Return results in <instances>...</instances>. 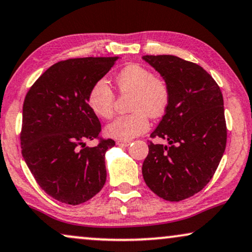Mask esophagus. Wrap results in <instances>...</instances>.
I'll use <instances>...</instances> for the list:
<instances>
[{
	"label": "esophagus",
	"mask_w": 252,
	"mask_h": 252,
	"mask_svg": "<svg viewBox=\"0 0 252 252\" xmlns=\"http://www.w3.org/2000/svg\"><path fill=\"white\" fill-rule=\"evenodd\" d=\"M130 140H117L116 144L119 146H129L130 145Z\"/></svg>",
	"instance_id": "obj_1"
}]
</instances>
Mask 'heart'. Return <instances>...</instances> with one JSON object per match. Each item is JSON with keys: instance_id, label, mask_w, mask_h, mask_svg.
I'll return each mask as SVG.
<instances>
[{"instance_id": "obj_1", "label": "heart", "mask_w": 252, "mask_h": 252, "mask_svg": "<svg viewBox=\"0 0 252 252\" xmlns=\"http://www.w3.org/2000/svg\"><path fill=\"white\" fill-rule=\"evenodd\" d=\"M121 94H131L128 115L117 117L108 124L106 132L113 138L130 140L145 133L151 119H159L166 113L170 102V89L162 77L140 64H130L116 77ZM90 108L100 119L108 120L115 110V93L105 79L91 87L87 96Z\"/></svg>"}]
</instances>
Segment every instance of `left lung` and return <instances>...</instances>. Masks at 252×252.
<instances>
[{"label": "left lung", "mask_w": 252, "mask_h": 252, "mask_svg": "<svg viewBox=\"0 0 252 252\" xmlns=\"http://www.w3.org/2000/svg\"><path fill=\"white\" fill-rule=\"evenodd\" d=\"M168 83L170 102L149 140L143 162L147 187L169 202L203 190L219 166L227 143L223 98L219 85L196 63L173 55L143 56Z\"/></svg>", "instance_id": "8db88e82"}]
</instances>
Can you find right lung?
I'll list each match as a JSON object with an SVG mask.
<instances>
[{
	"instance_id": "right-lung-1",
	"label": "right lung",
	"mask_w": 252,
	"mask_h": 252,
	"mask_svg": "<svg viewBox=\"0 0 252 252\" xmlns=\"http://www.w3.org/2000/svg\"><path fill=\"white\" fill-rule=\"evenodd\" d=\"M119 58L60 61L26 93L21 130L22 154L40 188L59 202L79 205L106 182L105 154L115 145L100 137L101 124L90 108L91 87ZM96 139L94 148L85 146Z\"/></svg>"
}]
</instances>
